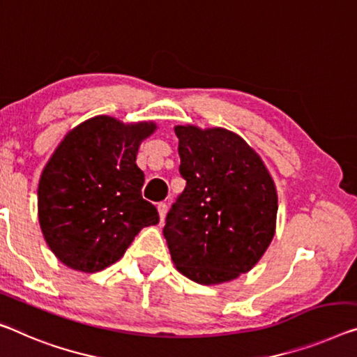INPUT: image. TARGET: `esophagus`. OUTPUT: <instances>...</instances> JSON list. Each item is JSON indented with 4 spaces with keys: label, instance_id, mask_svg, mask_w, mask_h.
Instances as JSON below:
<instances>
[{
    "label": "esophagus",
    "instance_id": "obj_1",
    "mask_svg": "<svg viewBox=\"0 0 357 357\" xmlns=\"http://www.w3.org/2000/svg\"><path fill=\"white\" fill-rule=\"evenodd\" d=\"M158 212H160L161 220H164V217H166V213H167V204H166V202H160V204H158Z\"/></svg>",
    "mask_w": 357,
    "mask_h": 357
}]
</instances>
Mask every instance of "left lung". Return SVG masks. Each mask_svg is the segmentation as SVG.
<instances>
[{
    "instance_id": "obj_1",
    "label": "left lung",
    "mask_w": 357,
    "mask_h": 357,
    "mask_svg": "<svg viewBox=\"0 0 357 357\" xmlns=\"http://www.w3.org/2000/svg\"><path fill=\"white\" fill-rule=\"evenodd\" d=\"M186 186L167 212L164 238L177 270L197 284L250 271L276 228L278 195L260 156L227 129L177 126Z\"/></svg>"
}]
</instances>
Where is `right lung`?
<instances>
[{
    "mask_svg": "<svg viewBox=\"0 0 357 357\" xmlns=\"http://www.w3.org/2000/svg\"><path fill=\"white\" fill-rule=\"evenodd\" d=\"M155 129L96 116L54 151L38 186V212L47 245L67 266L105 270L142 228L160 222L156 207L142 197L145 175L135 164L140 142Z\"/></svg>",
    "mask_w": 357,
    "mask_h": 357,
    "instance_id": "1",
    "label": "right lung"
}]
</instances>
